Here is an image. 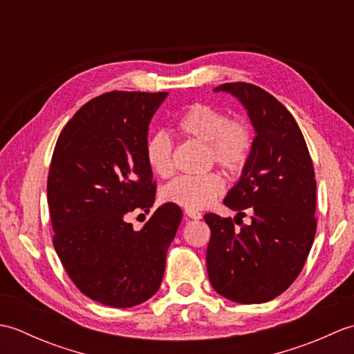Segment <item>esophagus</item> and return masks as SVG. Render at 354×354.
Returning a JSON list of instances; mask_svg holds the SVG:
<instances>
[{
	"mask_svg": "<svg viewBox=\"0 0 354 354\" xmlns=\"http://www.w3.org/2000/svg\"><path fill=\"white\" fill-rule=\"evenodd\" d=\"M185 214L189 216L190 219H194V221H198L202 217V214L198 212V209H185Z\"/></svg>",
	"mask_w": 354,
	"mask_h": 354,
	"instance_id": "34e87169",
	"label": "esophagus"
}]
</instances>
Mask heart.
I'll list each match as a JSON object with an SVG mask.
<instances>
[{"mask_svg": "<svg viewBox=\"0 0 354 354\" xmlns=\"http://www.w3.org/2000/svg\"><path fill=\"white\" fill-rule=\"evenodd\" d=\"M176 132L184 138L207 146L209 162L228 171H239L250 160L254 138L242 120H230L219 108L194 103L176 122ZM146 161L155 175L167 178L173 173V147L167 133L156 132L146 141ZM225 184L217 173L202 176H179L164 187L161 199L185 209H202L219 198Z\"/></svg>", "mask_w": 354, "mask_h": 354, "instance_id": "1", "label": "heart"}]
</instances>
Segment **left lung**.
Masks as SVG:
<instances>
[{"label":"left lung","instance_id":"1","mask_svg":"<svg viewBox=\"0 0 354 354\" xmlns=\"http://www.w3.org/2000/svg\"><path fill=\"white\" fill-rule=\"evenodd\" d=\"M214 91L234 95L255 131L242 176L223 199L237 216L246 208L252 216L240 230L231 217L204 216L212 230L207 272L213 289L231 301L266 303L295 281L310 252L317 232L312 158L295 118L265 89L234 82Z\"/></svg>","mask_w":354,"mask_h":354}]
</instances>
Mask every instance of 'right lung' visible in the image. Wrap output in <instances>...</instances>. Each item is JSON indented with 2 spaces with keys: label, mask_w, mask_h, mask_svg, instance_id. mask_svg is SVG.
<instances>
[{
  "label": "right lung",
  "mask_w": 354,
  "mask_h": 354,
  "mask_svg": "<svg viewBox=\"0 0 354 354\" xmlns=\"http://www.w3.org/2000/svg\"><path fill=\"white\" fill-rule=\"evenodd\" d=\"M167 95L95 97L66 123L53 152L47 181L53 245L77 289L104 306L124 309L155 295L183 219L181 208L167 202L140 231L126 221L155 202L145 149L150 120Z\"/></svg>",
  "instance_id": "right-lung-1"
}]
</instances>
